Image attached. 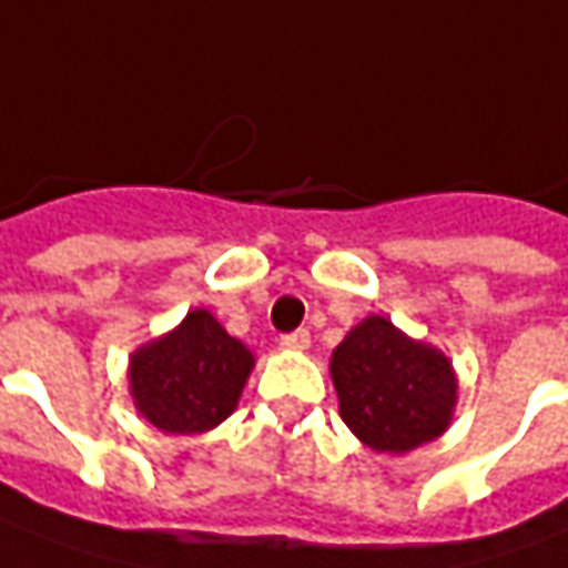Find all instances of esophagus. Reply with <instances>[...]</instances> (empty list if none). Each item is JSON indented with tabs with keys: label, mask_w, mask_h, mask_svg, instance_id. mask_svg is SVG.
I'll use <instances>...</instances> for the list:
<instances>
[{
	"label": "esophagus",
	"mask_w": 568,
	"mask_h": 568,
	"mask_svg": "<svg viewBox=\"0 0 568 568\" xmlns=\"http://www.w3.org/2000/svg\"><path fill=\"white\" fill-rule=\"evenodd\" d=\"M280 347H283V351H307V347H311V332H307V328H297V332H288V335H283V338H280Z\"/></svg>",
	"instance_id": "34e87169"
}]
</instances>
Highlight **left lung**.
<instances>
[{
	"instance_id": "8db88e82",
	"label": "left lung",
	"mask_w": 568,
	"mask_h": 568,
	"mask_svg": "<svg viewBox=\"0 0 568 568\" xmlns=\"http://www.w3.org/2000/svg\"><path fill=\"white\" fill-rule=\"evenodd\" d=\"M341 418L368 449L406 455L446 434L458 403L449 356L366 316L332 353Z\"/></svg>"
}]
</instances>
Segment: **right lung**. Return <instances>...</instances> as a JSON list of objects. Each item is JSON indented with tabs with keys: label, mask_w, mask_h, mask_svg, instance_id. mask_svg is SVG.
Segmentation results:
<instances>
[{
	"label": "right lung",
	"mask_w": 568,
	"mask_h": 568,
	"mask_svg": "<svg viewBox=\"0 0 568 568\" xmlns=\"http://www.w3.org/2000/svg\"><path fill=\"white\" fill-rule=\"evenodd\" d=\"M255 356L209 311L141 344L129 359L134 408L162 434H205L236 408Z\"/></svg>",
	"instance_id": "1"
}]
</instances>
